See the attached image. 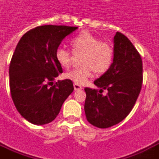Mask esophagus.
<instances>
[{
	"instance_id": "34e87169",
	"label": "esophagus",
	"mask_w": 159,
	"mask_h": 159,
	"mask_svg": "<svg viewBox=\"0 0 159 159\" xmlns=\"http://www.w3.org/2000/svg\"><path fill=\"white\" fill-rule=\"evenodd\" d=\"M73 87H74V90L75 91H78V90H81L83 87H81L80 85H79V84H76V83H74L73 84Z\"/></svg>"
}]
</instances>
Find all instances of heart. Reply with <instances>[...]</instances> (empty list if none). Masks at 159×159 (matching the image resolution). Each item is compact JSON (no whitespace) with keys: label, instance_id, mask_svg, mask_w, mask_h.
Wrapping results in <instances>:
<instances>
[{"label":"heart","instance_id":"heart-1","mask_svg":"<svg viewBox=\"0 0 159 159\" xmlns=\"http://www.w3.org/2000/svg\"><path fill=\"white\" fill-rule=\"evenodd\" d=\"M71 46L74 54H82L79 68L66 72L65 77L76 84H85L94 72L104 74L111 68L115 57V50L111 43L101 41L99 37L89 32H83L72 38ZM64 47H58L55 52V57L63 68H69L72 62L73 54Z\"/></svg>","mask_w":159,"mask_h":159}]
</instances>
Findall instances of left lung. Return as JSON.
Segmentation results:
<instances>
[{"label":"left lung","mask_w":159,"mask_h":159,"mask_svg":"<svg viewBox=\"0 0 159 159\" xmlns=\"http://www.w3.org/2000/svg\"><path fill=\"white\" fill-rule=\"evenodd\" d=\"M115 57L111 68L94 80L100 88H85V113L92 125L107 129L114 126L130 113L143 84V62L139 52L121 32L114 37ZM106 89L108 93L103 96Z\"/></svg>","instance_id":"left-lung-1"}]
</instances>
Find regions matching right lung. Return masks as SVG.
I'll use <instances>...</instances> for the list:
<instances>
[{
    "label": "right lung",
    "instance_id": "1",
    "mask_svg": "<svg viewBox=\"0 0 159 159\" xmlns=\"http://www.w3.org/2000/svg\"><path fill=\"white\" fill-rule=\"evenodd\" d=\"M78 27L43 25L26 32L18 42L9 65V87L17 111L37 125L52 122L73 91L70 80L50 84L62 73L55 52ZM53 84V83H52Z\"/></svg>",
    "mask_w": 159,
    "mask_h": 159
}]
</instances>
